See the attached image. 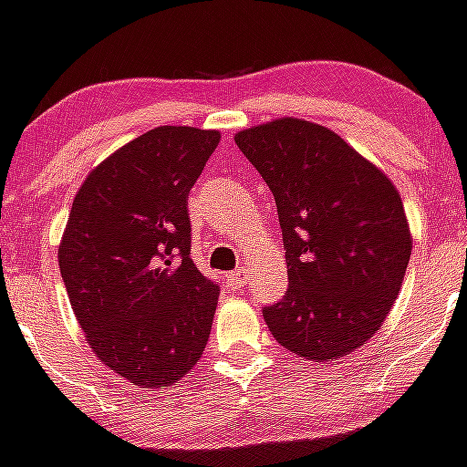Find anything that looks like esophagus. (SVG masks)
<instances>
[{"label": "esophagus", "instance_id": "esophagus-1", "mask_svg": "<svg viewBox=\"0 0 467 467\" xmlns=\"http://www.w3.org/2000/svg\"><path fill=\"white\" fill-rule=\"evenodd\" d=\"M247 280H250V271H247L245 266L231 271V274L226 275V285H229L231 290H241V287H245Z\"/></svg>", "mask_w": 467, "mask_h": 467}]
</instances>
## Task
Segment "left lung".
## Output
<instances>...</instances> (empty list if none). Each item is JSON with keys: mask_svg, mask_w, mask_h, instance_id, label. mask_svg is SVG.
<instances>
[{"mask_svg": "<svg viewBox=\"0 0 467 467\" xmlns=\"http://www.w3.org/2000/svg\"><path fill=\"white\" fill-rule=\"evenodd\" d=\"M234 140L269 184L283 229L290 287L264 320L304 360L348 356L381 329L402 287L411 231L400 192L320 123L283 117Z\"/></svg>", "mask_w": 467, "mask_h": 467, "instance_id": "8db88e82", "label": "left lung"}]
</instances>
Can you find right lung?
<instances>
[{
	"label": "right lung",
	"instance_id": "add662e5",
	"mask_svg": "<svg viewBox=\"0 0 467 467\" xmlns=\"http://www.w3.org/2000/svg\"><path fill=\"white\" fill-rule=\"evenodd\" d=\"M220 130L159 126L95 166L74 196L57 262L102 365L140 388L172 386L208 344L220 287L192 259L189 189Z\"/></svg>",
	"mask_w": 467,
	"mask_h": 467
}]
</instances>
